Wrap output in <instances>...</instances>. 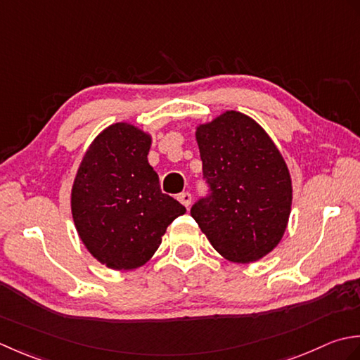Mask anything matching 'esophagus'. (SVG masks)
Segmentation results:
<instances>
[{"mask_svg":"<svg viewBox=\"0 0 360 360\" xmlns=\"http://www.w3.org/2000/svg\"><path fill=\"white\" fill-rule=\"evenodd\" d=\"M177 199L180 200V203L185 205L186 208H188L189 205H191V200H193V199H191V194L188 193V191H186V193H181V194H179V195H177Z\"/></svg>","mask_w":360,"mask_h":360,"instance_id":"34e87169","label":"esophagus"}]
</instances>
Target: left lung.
Here are the masks:
<instances>
[{
	"label": "left lung",
	"mask_w": 360,
	"mask_h": 360,
	"mask_svg": "<svg viewBox=\"0 0 360 360\" xmlns=\"http://www.w3.org/2000/svg\"><path fill=\"white\" fill-rule=\"evenodd\" d=\"M195 138L210 194L191 216L225 259H261L289 221L292 181L284 158L258 122L234 110L197 127Z\"/></svg>",
	"instance_id": "8db88e82"
}]
</instances>
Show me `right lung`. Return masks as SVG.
Segmentation results:
<instances>
[{
	"label": "right lung",
	"mask_w": 360,
	"mask_h": 360,
	"mask_svg": "<svg viewBox=\"0 0 360 360\" xmlns=\"http://www.w3.org/2000/svg\"><path fill=\"white\" fill-rule=\"evenodd\" d=\"M150 135L116 122L94 138L71 191L79 238L94 258L115 270L141 267L186 208L160 189L148 161Z\"/></svg>",
	"instance_id": "obj_1"
}]
</instances>
